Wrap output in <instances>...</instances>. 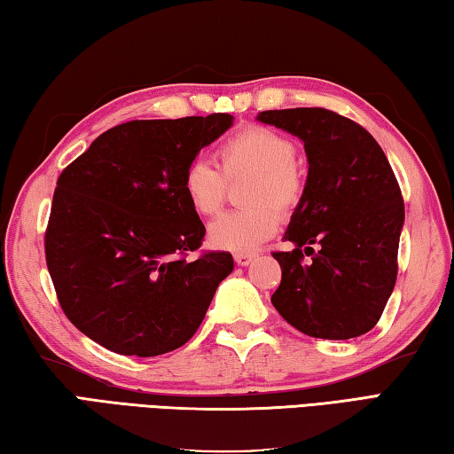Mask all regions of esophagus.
Segmentation results:
<instances>
[{
    "instance_id": "34e87169",
    "label": "esophagus",
    "mask_w": 454,
    "mask_h": 454,
    "mask_svg": "<svg viewBox=\"0 0 454 454\" xmlns=\"http://www.w3.org/2000/svg\"><path fill=\"white\" fill-rule=\"evenodd\" d=\"M254 259L253 253H237L235 254V262L239 264V267H247V264H251Z\"/></svg>"
}]
</instances>
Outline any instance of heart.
<instances>
[{"mask_svg":"<svg viewBox=\"0 0 454 454\" xmlns=\"http://www.w3.org/2000/svg\"><path fill=\"white\" fill-rule=\"evenodd\" d=\"M296 144L275 128L249 124L219 144V169L193 158L182 174V192L201 217L219 213L229 184L249 176L243 201L251 207L223 213L209 225V243L217 249L249 253L277 233L281 215L290 217L306 198V172L296 158Z\"/></svg>","mask_w":454,"mask_h":454,"instance_id":"b5f03b06","label":"heart"}]
</instances>
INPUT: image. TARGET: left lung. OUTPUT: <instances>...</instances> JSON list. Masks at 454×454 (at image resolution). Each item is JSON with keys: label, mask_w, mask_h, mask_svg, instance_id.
I'll return each instance as SVG.
<instances>
[{"label": "left lung", "mask_w": 454, "mask_h": 454, "mask_svg": "<svg viewBox=\"0 0 454 454\" xmlns=\"http://www.w3.org/2000/svg\"><path fill=\"white\" fill-rule=\"evenodd\" d=\"M256 121L298 136L308 156L306 198L285 233L294 249L272 253L282 278L270 302L306 336H362L395 286L405 221L386 153L364 126L326 108L264 110Z\"/></svg>", "instance_id": "8db88e82"}]
</instances>
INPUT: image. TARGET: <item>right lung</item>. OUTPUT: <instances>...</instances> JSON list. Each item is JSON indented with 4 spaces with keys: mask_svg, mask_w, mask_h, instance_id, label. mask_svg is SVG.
<instances>
[{
    "mask_svg": "<svg viewBox=\"0 0 454 454\" xmlns=\"http://www.w3.org/2000/svg\"><path fill=\"white\" fill-rule=\"evenodd\" d=\"M233 116L110 128L57 179L45 259L63 312L122 356L182 348L205 318L231 253L198 251L205 227L182 192L185 166Z\"/></svg>",
    "mask_w": 454,
    "mask_h": 454,
    "instance_id": "right-lung-1",
    "label": "right lung"
}]
</instances>
